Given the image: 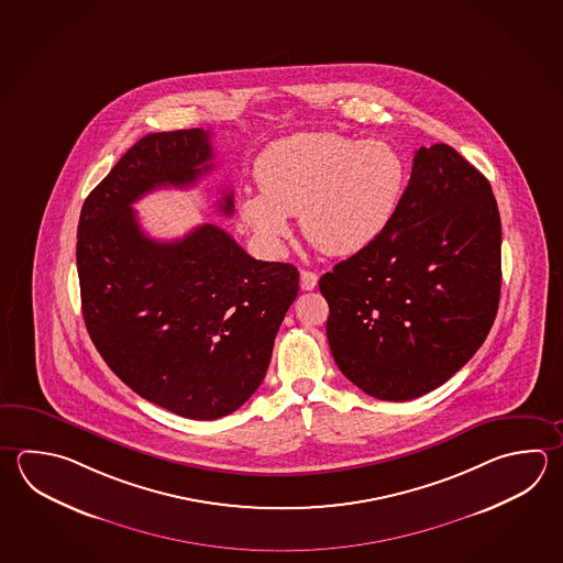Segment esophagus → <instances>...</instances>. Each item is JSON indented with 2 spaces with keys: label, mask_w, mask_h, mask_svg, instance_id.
<instances>
[{
  "label": "esophagus",
  "mask_w": 563,
  "mask_h": 563,
  "mask_svg": "<svg viewBox=\"0 0 563 563\" xmlns=\"http://www.w3.org/2000/svg\"><path fill=\"white\" fill-rule=\"evenodd\" d=\"M317 283H319V275L317 273H312V271H302L300 273V288L302 290H312V288L317 287Z\"/></svg>",
  "instance_id": "esophagus-1"
}]
</instances>
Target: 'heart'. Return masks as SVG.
I'll list each match as a JSON object with an SVG mask.
<instances>
[{
  "label": "heart",
  "mask_w": 563,
  "mask_h": 563,
  "mask_svg": "<svg viewBox=\"0 0 563 563\" xmlns=\"http://www.w3.org/2000/svg\"><path fill=\"white\" fill-rule=\"evenodd\" d=\"M261 192L239 197V217L266 255L280 256L288 217L322 253L349 256L371 246L393 223L406 187V165L383 141L336 133H298L258 155Z\"/></svg>",
  "instance_id": "b5f03b06"
}]
</instances>
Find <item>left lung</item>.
I'll return each instance as SVG.
<instances>
[{"label":"left lung","instance_id":"left-lung-1","mask_svg":"<svg viewBox=\"0 0 563 563\" xmlns=\"http://www.w3.org/2000/svg\"><path fill=\"white\" fill-rule=\"evenodd\" d=\"M340 372L406 402L452 378L484 344L501 288V223L488 179L456 148L416 151L393 223L320 276Z\"/></svg>","mask_w":563,"mask_h":563}]
</instances>
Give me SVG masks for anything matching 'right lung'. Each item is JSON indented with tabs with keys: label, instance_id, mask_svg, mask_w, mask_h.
I'll list each match as a JSON object with an SVG mask.
<instances>
[{
	"label": "right lung",
	"instance_id": "1",
	"mask_svg": "<svg viewBox=\"0 0 563 563\" xmlns=\"http://www.w3.org/2000/svg\"><path fill=\"white\" fill-rule=\"evenodd\" d=\"M211 131L148 133L89 192L77 227L87 332L133 393L173 415L214 420L265 378L298 295L297 266L256 261L217 224L177 241L143 233L133 202L191 187L214 167ZM233 192L219 209L233 214Z\"/></svg>",
	"mask_w": 563,
	"mask_h": 563
}]
</instances>
